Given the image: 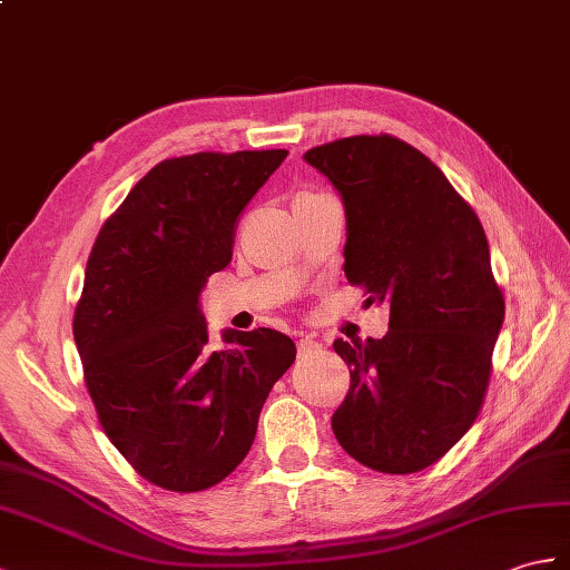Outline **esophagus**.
Segmentation results:
<instances>
[{
	"mask_svg": "<svg viewBox=\"0 0 570 570\" xmlns=\"http://www.w3.org/2000/svg\"><path fill=\"white\" fill-rule=\"evenodd\" d=\"M321 347V342L315 340V335H303L301 340H298V352H313V350H317Z\"/></svg>",
	"mask_w": 570,
	"mask_h": 570,
	"instance_id": "1",
	"label": "esophagus"
}]
</instances>
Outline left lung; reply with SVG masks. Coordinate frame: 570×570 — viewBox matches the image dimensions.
<instances>
[{"mask_svg": "<svg viewBox=\"0 0 570 570\" xmlns=\"http://www.w3.org/2000/svg\"><path fill=\"white\" fill-rule=\"evenodd\" d=\"M347 214L345 276L391 306L389 333L335 340L350 393L333 415L340 446L381 473L440 461L481 413L505 298L475 210L430 157L381 136L311 148Z\"/></svg>", "mask_w": 570, "mask_h": 570, "instance_id": "1", "label": "left lung"}]
</instances>
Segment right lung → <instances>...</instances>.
<instances>
[{"label": "right lung", "instance_id": "right-lung-1", "mask_svg": "<svg viewBox=\"0 0 570 570\" xmlns=\"http://www.w3.org/2000/svg\"><path fill=\"white\" fill-rule=\"evenodd\" d=\"M286 150L194 153L145 175L91 247L72 333L111 444L175 493L220 483L255 442L259 410L296 360L272 327L208 345L198 306L233 259L235 228Z\"/></svg>", "mask_w": 570, "mask_h": 570}]
</instances>
